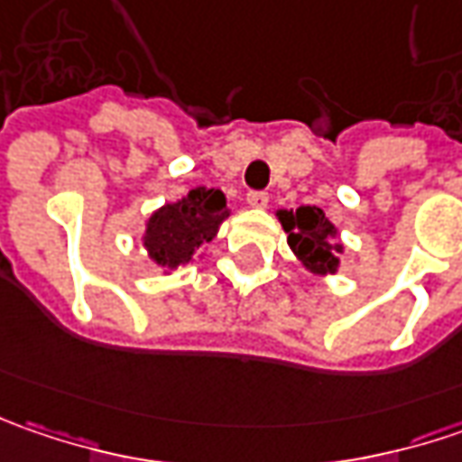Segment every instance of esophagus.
<instances>
[{
    "instance_id": "esophagus-1",
    "label": "esophagus",
    "mask_w": 462,
    "mask_h": 462,
    "mask_svg": "<svg viewBox=\"0 0 462 462\" xmlns=\"http://www.w3.org/2000/svg\"><path fill=\"white\" fill-rule=\"evenodd\" d=\"M246 203L252 205V208H264V205L270 203V195H267L264 189H252V192L246 195Z\"/></svg>"
}]
</instances>
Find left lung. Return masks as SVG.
I'll return each mask as SVG.
<instances>
[{
  "instance_id": "obj_1",
  "label": "left lung",
  "mask_w": 462,
  "mask_h": 462,
  "mask_svg": "<svg viewBox=\"0 0 462 462\" xmlns=\"http://www.w3.org/2000/svg\"><path fill=\"white\" fill-rule=\"evenodd\" d=\"M280 221H282V228L288 231L291 249L313 275H327V273L337 270V264H339L337 252H342V246L334 241L337 231L321 208L300 205L295 213L282 210Z\"/></svg>"
}]
</instances>
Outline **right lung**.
<instances>
[{
  "label": "right lung",
  "instance_id": "right-lung-1",
  "mask_svg": "<svg viewBox=\"0 0 462 462\" xmlns=\"http://www.w3.org/2000/svg\"><path fill=\"white\" fill-rule=\"evenodd\" d=\"M228 216L221 189L195 187L180 203L156 210L146 226V249L156 264L177 267L192 257V252L216 236L221 221Z\"/></svg>",
  "mask_w": 462,
  "mask_h": 462
}]
</instances>
